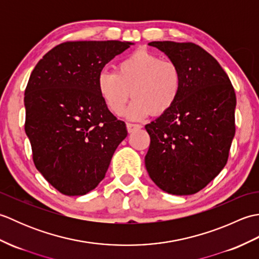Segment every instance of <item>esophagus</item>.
Listing matches in <instances>:
<instances>
[{
    "instance_id": "1",
    "label": "esophagus",
    "mask_w": 259,
    "mask_h": 259,
    "mask_svg": "<svg viewBox=\"0 0 259 259\" xmlns=\"http://www.w3.org/2000/svg\"><path fill=\"white\" fill-rule=\"evenodd\" d=\"M141 128H142V125L138 124V123H130V122L126 123V129H128L129 133H135V131L139 130Z\"/></svg>"
}]
</instances>
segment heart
Segmentation results:
<instances>
[{"mask_svg": "<svg viewBox=\"0 0 259 259\" xmlns=\"http://www.w3.org/2000/svg\"><path fill=\"white\" fill-rule=\"evenodd\" d=\"M97 87L107 108L121 114L133 96L126 117L137 120L150 113L160 115L177 102L183 89V72L172 60H162L147 50H138L121 59L114 71L103 70Z\"/></svg>", "mask_w": 259, "mask_h": 259, "instance_id": "obj_1", "label": "heart"}]
</instances>
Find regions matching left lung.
Segmentation results:
<instances>
[{"mask_svg":"<svg viewBox=\"0 0 259 259\" xmlns=\"http://www.w3.org/2000/svg\"><path fill=\"white\" fill-rule=\"evenodd\" d=\"M183 72V89L169 111L146 124L145 162L151 180L172 195H192L226 166L235 136L236 95L217 60L191 42L155 41Z\"/></svg>","mask_w":259,"mask_h":259,"instance_id":"obj_1","label":"left lung"}]
</instances>
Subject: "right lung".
Segmentation results:
<instances>
[{
	"mask_svg": "<svg viewBox=\"0 0 259 259\" xmlns=\"http://www.w3.org/2000/svg\"><path fill=\"white\" fill-rule=\"evenodd\" d=\"M131 45L68 41L32 71L24 93L25 134L36 169L63 195L95 189L128 135L99 95L97 80L104 65Z\"/></svg>",
	"mask_w": 259,
	"mask_h": 259,
	"instance_id": "obj_1",
	"label": "right lung"
}]
</instances>
